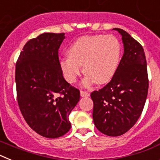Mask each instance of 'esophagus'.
<instances>
[{"label": "esophagus", "instance_id": "obj_1", "mask_svg": "<svg viewBox=\"0 0 160 160\" xmlns=\"http://www.w3.org/2000/svg\"><path fill=\"white\" fill-rule=\"evenodd\" d=\"M80 94H81V97H89L90 94L89 92H87V91H83V90H82L81 92H80Z\"/></svg>", "mask_w": 160, "mask_h": 160}]
</instances>
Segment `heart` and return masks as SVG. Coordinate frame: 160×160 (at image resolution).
<instances>
[{
	"mask_svg": "<svg viewBox=\"0 0 160 160\" xmlns=\"http://www.w3.org/2000/svg\"><path fill=\"white\" fill-rule=\"evenodd\" d=\"M121 53V44L113 35L83 36L69 47L68 57L60 61L61 71L66 82L74 83L82 66L86 73L84 86H90L94 82L105 84L116 72Z\"/></svg>",
	"mask_w": 160,
	"mask_h": 160,
	"instance_id": "b5f03b06",
	"label": "heart"
}]
</instances>
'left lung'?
I'll return each instance as SVG.
<instances>
[{
	"label": "left lung",
	"instance_id": "obj_1",
	"mask_svg": "<svg viewBox=\"0 0 160 160\" xmlns=\"http://www.w3.org/2000/svg\"><path fill=\"white\" fill-rule=\"evenodd\" d=\"M124 53L111 82L91 93L93 120L104 135L119 136L135 125L143 110L148 91L147 61L142 46L123 29Z\"/></svg>",
	"mask_w": 160,
	"mask_h": 160
}]
</instances>
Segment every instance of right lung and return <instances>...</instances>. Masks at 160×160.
<instances>
[{"instance_id":"add662e5","label":"right lung","mask_w":160,"mask_h":160,"mask_svg":"<svg viewBox=\"0 0 160 160\" xmlns=\"http://www.w3.org/2000/svg\"><path fill=\"white\" fill-rule=\"evenodd\" d=\"M65 33L45 32L29 40L16 64L15 81L20 110L28 125L49 138L70 131L69 115L80 91L63 78L58 49Z\"/></svg>"}]
</instances>
